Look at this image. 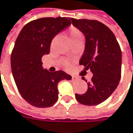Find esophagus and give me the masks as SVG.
<instances>
[{
    "instance_id": "1",
    "label": "esophagus",
    "mask_w": 133,
    "mask_h": 133,
    "mask_svg": "<svg viewBox=\"0 0 133 133\" xmlns=\"http://www.w3.org/2000/svg\"><path fill=\"white\" fill-rule=\"evenodd\" d=\"M72 80H76V79H78V77L75 76H72Z\"/></svg>"
}]
</instances>
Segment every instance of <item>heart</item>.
Wrapping results in <instances>:
<instances>
[{
	"label": "heart",
	"mask_w": 133,
	"mask_h": 133,
	"mask_svg": "<svg viewBox=\"0 0 133 133\" xmlns=\"http://www.w3.org/2000/svg\"><path fill=\"white\" fill-rule=\"evenodd\" d=\"M69 37H70V40L72 41V43L78 41V40H82L83 39V34L82 33L78 30V28L75 27H71L69 30ZM63 66L64 67L67 68L70 66V63L67 61H63Z\"/></svg>",
	"instance_id": "heart-1"
}]
</instances>
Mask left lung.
<instances>
[{
    "instance_id": "obj_1",
    "label": "left lung",
    "mask_w": 133,
    "mask_h": 133,
    "mask_svg": "<svg viewBox=\"0 0 133 133\" xmlns=\"http://www.w3.org/2000/svg\"><path fill=\"white\" fill-rule=\"evenodd\" d=\"M72 25L83 33L85 47L79 64L93 73L88 90L76 94L78 103L96 105L104 102L116 89L121 76V50L116 37L100 22L71 18ZM82 79L85 80L84 77Z\"/></svg>"
}]
</instances>
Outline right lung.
Masks as SVG:
<instances>
[{
	"label": "right lung",
	"mask_w": 133,
	"mask_h": 133,
	"mask_svg": "<svg viewBox=\"0 0 133 133\" xmlns=\"http://www.w3.org/2000/svg\"><path fill=\"white\" fill-rule=\"evenodd\" d=\"M70 24L66 17L38 18L26 24L17 37L11 54L12 72L19 93L33 106H52L58 99V82L72 78L62 70L51 72L42 66L52 39Z\"/></svg>",
	"instance_id": "right-lung-1"
}]
</instances>
